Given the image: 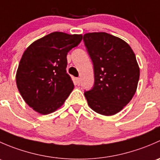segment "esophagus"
Listing matches in <instances>:
<instances>
[{"mask_svg": "<svg viewBox=\"0 0 160 160\" xmlns=\"http://www.w3.org/2000/svg\"><path fill=\"white\" fill-rule=\"evenodd\" d=\"M76 82H77V85H80V78H76Z\"/></svg>", "mask_w": 160, "mask_h": 160, "instance_id": "1", "label": "esophagus"}]
</instances>
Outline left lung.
<instances>
[{
	"instance_id": "8db88e82",
	"label": "left lung",
	"mask_w": 160,
	"mask_h": 160,
	"mask_svg": "<svg viewBox=\"0 0 160 160\" xmlns=\"http://www.w3.org/2000/svg\"><path fill=\"white\" fill-rule=\"evenodd\" d=\"M83 41L93 64L94 86L84 93L89 107L105 116L117 114L136 92L140 70L129 45L106 32H90Z\"/></svg>"
}]
</instances>
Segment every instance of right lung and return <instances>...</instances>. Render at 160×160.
<instances>
[{
	"instance_id": "add662e5",
	"label": "right lung",
	"mask_w": 160,
	"mask_h": 160,
	"mask_svg": "<svg viewBox=\"0 0 160 160\" xmlns=\"http://www.w3.org/2000/svg\"><path fill=\"white\" fill-rule=\"evenodd\" d=\"M82 35L52 32L25 49L16 72L17 88L34 111L48 114L62 107L73 90L67 73L68 52L79 45Z\"/></svg>"
}]
</instances>
